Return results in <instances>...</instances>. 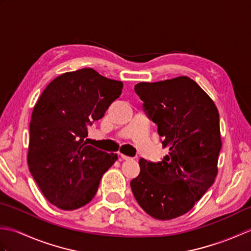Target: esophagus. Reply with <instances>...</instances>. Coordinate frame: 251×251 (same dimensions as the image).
<instances>
[{
    "mask_svg": "<svg viewBox=\"0 0 251 251\" xmlns=\"http://www.w3.org/2000/svg\"><path fill=\"white\" fill-rule=\"evenodd\" d=\"M120 157H121V159H124V161H131V159H134L132 157H130V156H127V155H124V154H121L120 155Z\"/></svg>",
    "mask_w": 251,
    "mask_h": 251,
    "instance_id": "esophagus-1",
    "label": "esophagus"
}]
</instances>
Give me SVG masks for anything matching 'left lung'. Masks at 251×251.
<instances>
[{"label": "left lung", "mask_w": 251, "mask_h": 251, "mask_svg": "<svg viewBox=\"0 0 251 251\" xmlns=\"http://www.w3.org/2000/svg\"><path fill=\"white\" fill-rule=\"evenodd\" d=\"M135 92L169 152L161 162L140 158V173L130 188L148 215L174 219L191 210L215 182L222 147L219 112L188 76L142 82Z\"/></svg>", "instance_id": "8db88e82"}]
</instances>
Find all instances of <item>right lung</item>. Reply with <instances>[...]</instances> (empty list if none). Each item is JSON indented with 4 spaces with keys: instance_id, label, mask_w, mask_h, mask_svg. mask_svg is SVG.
Returning <instances> with one entry per match:
<instances>
[{
    "instance_id": "right-lung-1",
    "label": "right lung",
    "mask_w": 251,
    "mask_h": 251,
    "mask_svg": "<svg viewBox=\"0 0 251 251\" xmlns=\"http://www.w3.org/2000/svg\"><path fill=\"white\" fill-rule=\"evenodd\" d=\"M122 89V82L85 68L52 79L34 105L29 169L46 200L60 209L88 204L102 175L117 159V154L88 146L85 138Z\"/></svg>"
}]
</instances>
